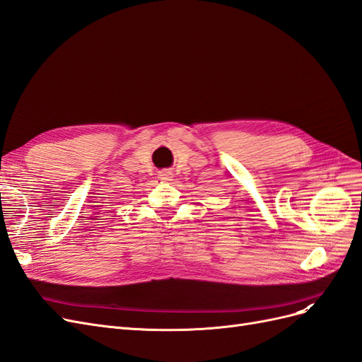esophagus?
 <instances>
[{"label": "esophagus", "instance_id": "1", "mask_svg": "<svg viewBox=\"0 0 362 362\" xmlns=\"http://www.w3.org/2000/svg\"><path fill=\"white\" fill-rule=\"evenodd\" d=\"M158 178L163 181V182H169L172 181L173 178V172L170 169H163L160 173H158Z\"/></svg>", "mask_w": 362, "mask_h": 362}]
</instances>
